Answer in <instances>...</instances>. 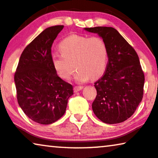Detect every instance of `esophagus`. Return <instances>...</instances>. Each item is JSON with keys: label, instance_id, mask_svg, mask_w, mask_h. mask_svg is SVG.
<instances>
[{"label": "esophagus", "instance_id": "34e87169", "mask_svg": "<svg viewBox=\"0 0 158 158\" xmlns=\"http://www.w3.org/2000/svg\"><path fill=\"white\" fill-rule=\"evenodd\" d=\"M82 89H83V86H74V91L75 92H79V91L81 90Z\"/></svg>", "mask_w": 158, "mask_h": 158}]
</instances>
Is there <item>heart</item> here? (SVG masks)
Segmentation results:
<instances>
[{"mask_svg": "<svg viewBox=\"0 0 158 158\" xmlns=\"http://www.w3.org/2000/svg\"><path fill=\"white\" fill-rule=\"evenodd\" d=\"M59 48L61 54L53 55L52 61L57 74L64 79H71L76 66L77 81L97 79L107 66V45L101 37L71 35L59 44Z\"/></svg>", "mask_w": 158, "mask_h": 158, "instance_id": "b5f03b06", "label": "heart"}]
</instances>
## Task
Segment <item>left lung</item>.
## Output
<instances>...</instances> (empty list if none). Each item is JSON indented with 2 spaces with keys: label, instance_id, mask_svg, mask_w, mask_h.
I'll use <instances>...</instances> for the list:
<instances>
[{
  "label": "left lung",
  "instance_id": "1",
  "mask_svg": "<svg viewBox=\"0 0 158 158\" xmlns=\"http://www.w3.org/2000/svg\"><path fill=\"white\" fill-rule=\"evenodd\" d=\"M97 34L108 48V63L103 77L94 83L97 97L92 110L106 124L123 123L134 114L143 97L145 75L138 55L112 27L85 28Z\"/></svg>",
  "mask_w": 158,
  "mask_h": 158
}]
</instances>
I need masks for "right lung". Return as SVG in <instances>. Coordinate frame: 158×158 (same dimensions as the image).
Returning a JSON list of instances; mask_svg holds the SVG:
<instances>
[{
	"label": "right lung",
	"mask_w": 158,
	"mask_h": 158,
	"mask_svg": "<svg viewBox=\"0 0 158 158\" xmlns=\"http://www.w3.org/2000/svg\"><path fill=\"white\" fill-rule=\"evenodd\" d=\"M64 26L43 31L24 48L14 75L17 100L31 119L55 123L64 114L73 86L58 76L52 61V46Z\"/></svg>",
	"instance_id": "obj_1"
}]
</instances>
